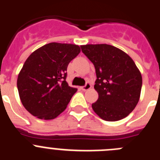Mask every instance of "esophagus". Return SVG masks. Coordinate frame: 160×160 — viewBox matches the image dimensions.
I'll return each instance as SVG.
<instances>
[{
	"mask_svg": "<svg viewBox=\"0 0 160 160\" xmlns=\"http://www.w3.org/2000/svg\"><path fill=\"white\" fill-rule=\"evenodd\" d=\"M91 88V84L89 82H87V84H86V86H84V87H82L81 89L82 90H84V91H86V90H90V89Z\"/></svg>",
	"mask_w": 160,
	"mask_h": 160,
	"instance_id": "1",
	"label": "esophagus"
}]
</instances>
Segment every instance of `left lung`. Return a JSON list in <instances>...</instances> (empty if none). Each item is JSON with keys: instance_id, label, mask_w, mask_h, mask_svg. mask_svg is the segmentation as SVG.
I'll return each instance as SVG.
<instances>
[{"instance_id": "1", "label": "left lung", "mask_w": 160, "mask_h": 160, "mask_svg": "<svg viewBox=\"0 0 160 160\" xmlns=\"http://www.w3.org/2000/svg\"><path fill=\"white\" fill-rule=\"evenodd\" d=\"M82 51L95 68L94 90L98 94L92 104L103 120L114 122L129 115L140 98L141 73L128 53L107 44L81 46Z\"/></svg>"}]
</instances>
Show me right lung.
Returning <instances> with one entry per match:
<instances>
[{"label":"right lung","mask_w":160,"mask_h":160,"mask_svg":"<svg viewBox=\"0 0 160 160\" xmlns=\"http://www.w3.org/2000/svg\"><path fill=\"white\" fill-rule=\"evenodd\" d=\"M81 52L78 45L51 42L32 52L17 81L22 105L38 118L50 120L66 110L77 88L66 81L70 61Z\"/></svg>","instance_id":"1"}]
</instances>
